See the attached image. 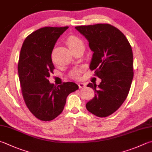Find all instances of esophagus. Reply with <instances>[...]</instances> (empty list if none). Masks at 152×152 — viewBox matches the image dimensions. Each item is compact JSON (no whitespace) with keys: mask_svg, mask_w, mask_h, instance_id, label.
Here are the masks:
<instances>
[{"mask_svg":"<svg viewBox=\"0 0 152 152\" xmlns=\"http://www.w3.org/2000/svg\"><path fill=\"white\" fill-rule=\"evenodd\" d=\"M78 85H79V88L85 87V86H86L85 83H79L78 84Z\"/></svg>","mask_w":152,"mask_h":152,"instance_id":"1","label":"esophagus"}]
</instances>
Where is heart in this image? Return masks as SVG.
<instances>
[{
	"label": "heart",
	"mask_w": 152,
	"mask_h": 152,
	"mask_svg": "<svg viewBox=\"0 0 152 152\" xmlns=\"http://www.w3.org/2000/svg\"><path fill=\"white\" fill-rule=\"evenodd\" d=\"M66 43H67V45H68V47L69 48V49L71 50L82 42L78 38H77V37L75 36H70L69 37H68V38L67 39ZM81 73V71L79 69L73 70L72 71H71L70 72L69 76L71 78L74 79H77L79 78Z\"/></svg>",
	"instance_id": "obj_1"
}]
</instances>
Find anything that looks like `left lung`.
Here are the masks:
<instances>
[{"label": "left lung", "instance_id": "8db88e82", "mask_svg": "<svg viewBox=\"0 0 152 152\" xmlns=\"http://www.w3.org/2000/svg\"><path fill=\"white\" fill-rule=\"evenodd\" d=\"M88 41L93 51L90 69L101 79L99 85L89 83L95 93L86 104L90 113L107 117L116 111L126 99L134 77L133 53L129 42L118 28L108 24L75 27Z\"/></svg>", "mask_w": 152, "mask_h": 152}]
</instances>
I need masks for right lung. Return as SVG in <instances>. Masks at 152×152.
Instances as JSON below:
<instances>
[{"label": "right lung", "instance_id": "1", "mask_svg": "<svg viewBox=\"0 0 152 152\" xmlns=\"http://www.w3.org/2000/svg\"><path fill=\"white\" fill-rule=\"evenodd\" d=\"M69 27H44L26 37L20 53L18 72L26 105L37 118L50 121L62 113L67 96L79 88L75 83L55 86L48 77L55 69L51 53Z\"/></svg>", "mask_w": 152, "mask_h": 152}]
</instances>
